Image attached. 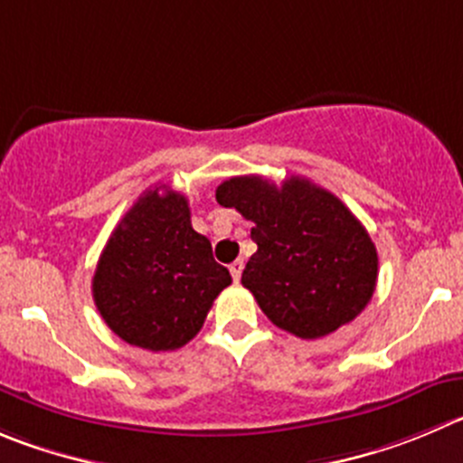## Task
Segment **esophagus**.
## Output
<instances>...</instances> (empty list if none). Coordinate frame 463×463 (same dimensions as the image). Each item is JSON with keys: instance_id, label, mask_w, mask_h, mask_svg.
Here are the masks:
<instances>
[{"instance_id": "34e87169", "label": "esophagus", "mask_w": 463, "mask_h": 463, "mask_svg": "<svg viewBox=\"0 0 463 463\" xmlns=\"http://www.w3.org/2000/svg\"><path fill=\"white\" fill-rule=\"evenodd\" d=\"M243 259H236L234 263H232V266H229V272H232V277H234V281H239L241 279V272H243Z\"/></svg>"}]
</instances>
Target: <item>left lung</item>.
I'll return each mask as SVG.
<instances>
[{
  "mask_svg": "<svg viewBox=\"0 0 463 463\" xmlns=\"http://www.w3.org/2000/svg\"><path fill=\"white\" fill-rule=\"evenodd\" d=\"M215 200L254 222L257 252L241 284L272 325L320 338L366 309L377 284V250L334 193L305 177L275 186L252 175L220 184Z\"/></svg>",
  "mask_w": 463,
  "mask_h": 463,
  "instance_id": "8db88e82",
  "label": "left lung"
}]
</instances>
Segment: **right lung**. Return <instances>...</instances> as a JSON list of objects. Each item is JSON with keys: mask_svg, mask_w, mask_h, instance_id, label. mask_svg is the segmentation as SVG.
<instances>
[{"mask_svg": "<svg viewBox=\"0 0 463 463\" xmlns=\"http://www.w3.org/2000/svg\"><path fill=\"white\" fill-rule=\"evenodd\" d=\"M232 275L191 224L188 200L168 186L145 191L113 229L92 277L104 323L152 352L186 345Z\"/></svg>", "mask_w": 463, "mask_h": 463, "instance_id": "right-lung-1", "label": "right lung"}]
</instances>
